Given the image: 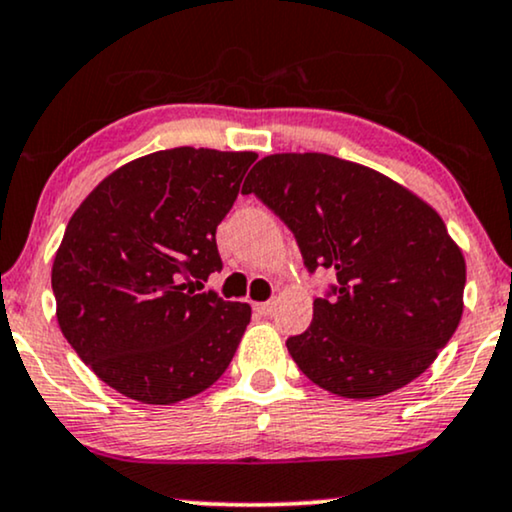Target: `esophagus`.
<instances>
[{"label": "esophagus", "instance_id": "1", "mask_svg": "<svg viewBox=\"0 0 512 512\" xmlns=\"http://www.w3.org/2000/svg\"><path fill=\"white\" fill-rule=\"evenodd\" d=\"M254 308H256V313H261V315H270V313H272V308H275V303H272V301H263V303H256Z\"/></svg>", "mask_w": 512, "mask_h": 512}]
</instances>
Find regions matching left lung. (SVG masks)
I'll return each instance as SVG.
<instances>
[{"mask_svg":"<svg viewBox=\"0 0 512 512\" xmlns=\"http://www.w3.org/2000/svg\"><path fill=\"white\" fill-rule=\"evenodd\" d=\"M242 192L287 223L305 268L336 272L329 294L315 298L310 327L287 338L310 381L371 400L435 362L461 322L466 261L430 204L324 152L263 157Z\"/></svg>","mask_w":512,"mask_h":512,"instance_id":"1","label":"left lung"}]
</instances>
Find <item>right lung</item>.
Segmentation results:
<instances>
[{"instance_id":"right-lung-1","label":"right lung","mask_w":512,"mask_h":512,"mask_svg":"<svg viewBox=\"0 0 512 512\" xmlns=\"http://www.w3.org/2000/svg\"><path fill=\"white\" fill-rule=\"evenodd\" d=\"M256 152L174 148L103 178L65 228L51 268L63 336L131 400L174 404L214 386L249 303L195 284L221 270L216 228Z\"/></svg>"}]
</instances>
